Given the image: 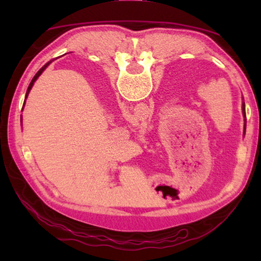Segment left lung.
Masks as SVG:
<instances>
[{
    "label": "left lung",
    "mask_w": 261,
    "mask_h": 261,
    "mask_svg": "<svg viewBox=\"0 0 261 261\" xmlns=\"http://www.w3.org/2000/svg\"><path fill=\"white\" fill-rule=\"evenodd\" d=\"M242 110H243V116H244V121H245V124H244V129H245V126H246V117H245V103L243 102V105H242Z\"/></svg>",
    "instance_id": "obj_1"
}]
</instances>
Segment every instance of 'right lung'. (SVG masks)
<instances>
[{
  "label": "right lung",
  "mask_w": 261,
  "mask_h": 261,
  "mask_svg": "<svg viewBox=\"0 0 261 261\" xmlns=\"http://www.w3.org/2000/svg\"><path fill=\"white\" fill-rule=\"evenodd\" d=\"M56 59H57V57H56ZM55 59H53V60H50L49 62H47V63L45 64V65H43V67L40 69V70H39V71L37 72V73H35V76L33 77V79H32V81H31V83H30V85H29V88H28V91H26V95H25V98H28V95H29V93H30V91H31V88H32V86H33V84H34V82L35 81H37V79L39 78V76H40V74L43 72V71H45V69L48 67V65H49L50 63H51V62L53 61H54ZM24 105H25V102H24ZM23 108H24V106H23Z\"/></svg>",
  "instance_id": "1"
}]
</instances>
